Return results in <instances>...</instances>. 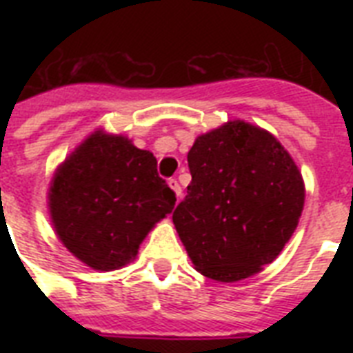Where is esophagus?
<instances>
[{
  "label": "esophagus",
  "mask_w": 353,
  "mask_h": 353,
  "mask_svg": "<svg viewBox=\"0 0 353 353\" xmlns=\"http://www.w3.org/2000/svg\"><path fill=\"white\" fill-rule=\"evenodd\" d=\"M168 185H170L172 190L176 192V198L177 199L181 198V187H179V183H177V179H174V177H172V179H168Z\"/></svg>",
  "instance_id": "esophagus-1"
}]
</instances>
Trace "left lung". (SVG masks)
I'll list each match as a JSON object with an SVG mask.
<instances>
[{
    "mask_svg": "<svg viewBox=\"0 0 353 353\" xmlns=\"http://www.w3.org/2000/svg\"><path fill=\"white\" fill-rule=\"evenodd\" d=\"M187 159L192 181L172 220L194 268L218 282L262 271L304 209L295 161L271 133L243 121L199 135Z\"/></svg>",
    "mask_w": 353,
    "mask_h": 353,
    "instance_id": "left-lung-1",
    "label": "left lung"
}]
</instances>
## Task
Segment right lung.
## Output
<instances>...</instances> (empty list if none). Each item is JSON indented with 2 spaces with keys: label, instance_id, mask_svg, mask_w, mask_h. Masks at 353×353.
<instances>
[{
  "label": "right lung",
  "instance_id": "add662e5",
  "mask_svg": "<svg viewBox=\"0 0 353 353\" xmlns=\"http://www.w3.org/2000/svg\"><path fill=\"white\" fill-rule=\"evenodd\" d=\"M174 205L176 194L157 174L154 154L102 130L58 166L49 187V214L58 238L97 271L132 262Z\"/></svg>",
  "mask_w": 353,
  "mask_h": 353
}]
</instances>
